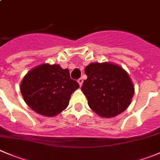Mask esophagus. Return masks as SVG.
Listing matches in <instances>:
<instances>
[{
	"label": "esophagus",
	"mask_w": 160,
	"mask_h": 160,
	"mask_svg": "<svg viewBox=\"0 0 160 160\" xmlns=\"http://www.w3.org/2000/svg\"><path fill=\"white\" fill-rule=\"evenodd\" d=\"M77 81H78V83H79V84H80V86L81 87V86H82V84H83V79H82V78H80V79H79L78 80H77Z\"/></svg>",
	"instance_id": "obj_1"
}]
</instances>
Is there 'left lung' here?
<instances>
[{"label": "left lung", "instance_id": "left-lung-1", "mask_svg": "<svg viewBox=\"0 0 160 160\" xmlns=\"http://www.w3.org/2000/svg\"><path fill=\"white\" fill-rule=\"evenodd\" d=\"M84 71L88 79L83 81L81 90L89 107L98 115L114 117L129 106L135 89L122 67L108 62H93Z\"/></svg>", "mask_w": 160, "mask_h": 160}]
</instances>
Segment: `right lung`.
Segmentation results:
<instances>
[{"label": "right lung", "instance_id": "right-lung-1", "mask_svg": "<svg viewBox=\"0 0 160 160\" xmlns=\"http://www.w3.org/2000/svg\"><path fill=\"white\" fill-rule=\"evenodd\" d=\"M80 85L70 78L68 69L42 64L25 75L20 89L26 104L35 112L55 116L68 106L70 96Z\"/></svg>", "mask_w": 160, "mask_h": 160}]
</instances>
